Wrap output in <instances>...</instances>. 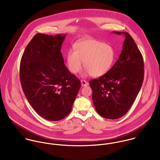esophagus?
Here are the masks:
<instances>
[{
    "instance_id": "esophagus-1",
    "label": "esophagus",
    "mask_w": 160,
    "mask_h": 160,
    "mask_svg": "<svg viewBox=\"0 0 160 160\" xmlns=\"http://www.w3.org/2000/svg\"><path fill=\"white\" fill-rule=\"evenodd\" d=\"M81 86H82V87L88 86L89 85V83H88L87 81H86L85 80H82V81H81Z\"/></svg>"
}]
</instances>
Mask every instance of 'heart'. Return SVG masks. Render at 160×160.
<instances>
[{"label":"heart","mask_w":160,"mask_h":160,"mask_svg":"<svg viewBox=\"0 0 160 160\" xmlns=\"http://www.w3.org/2000/svg\"><path fill=\"white\" fill-rule=\"evenodd\" d=\"M75 51L69 50L67 55L69 71L78 73L82 67L93 77H99L106 74L114 62V49L97 39H89L77 43Z\"/></svg>","instance_id":"heart-1"}]
</instances>
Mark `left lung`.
<instances>
[{"instance_id": "1", "label": "left lung", "mask_w": 160, "mask_h": 160, "mask_svg": "<svg viewBox=\"0 0 160 160\" xmlns=\"http://www.w3.org/2000/svg\"><path fill=\"white\" fill-rule=\"evenodd\" d=\"M113 32L125 36L122 52L113 67L89 84L97 112L104 118L115 119L126 114L134 102L143 83L144 64L130 34Z\"/></svg>"}]
</instances>
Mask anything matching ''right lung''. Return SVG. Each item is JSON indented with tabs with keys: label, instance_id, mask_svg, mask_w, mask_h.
I'll list each match as a JSON object with an SVG mask.
<instances>
[{
	"label": "right lung",
	"instance_id": "add662e5",
	"mask_svg": "<svg viewBox=\"0 0 160 160\" xmlns=\"http://www.w3.org/2000/svg\"><path fill=\"white\" fill-rule=\"evenodd\" d=\"M66 34L38 33L21 59L24 93L34 110L48 121H59L71 111L81 82L64 64L61 47Z\"/></svg>",
	"mask_w": 160,
	"mask_h": 160
}]
</instances>
